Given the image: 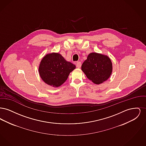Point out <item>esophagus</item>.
Masks as SVG:
<instances>
[{"instance_id": "esophagus-1", "label": "esophagus", "mask_w": 146, "mask_h": 146, "mask_svg": "<svg viewBox=\"0 0 146 146\" xmlns=\"http://www.w3.org/2000/svg\"><path fill=\"white\" fill-rule=\"evenodd\" d=\"M81 66H82V63H81V62H76V66L77 68H80Z\"/></svg>"}]
</instances>
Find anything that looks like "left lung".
I'll return each instance as SVG.
<instances>
[{"instance_id": "1", "label": "left lung", "mask_w": 146, "mask_h": 146, "mask_svg": "<svg viewBox=\"0 0 146 146\" xmlns=\"http://www.w3.org/2000/svg\"><path fill=\"white\" fill-rule=\"evenodd\" d=\"M82 70L94 83L100 84L111 76L113 70L111 60L108 56L91 52L82 64Z\"/></svg>"}]
</instances>
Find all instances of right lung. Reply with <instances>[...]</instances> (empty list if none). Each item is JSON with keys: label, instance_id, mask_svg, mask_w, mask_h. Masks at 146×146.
Returning a JSON list of instances; mask_svg holds the SVG:
<instances>
[{"label": "right lung", "instance_id": "right-lung-1", "mask_svg": "<svg viewBox=\"0 0 146 146\" xmlns=\"http://www.w3.org/2000/svg\"><path fill=\"white\" fill-rule=\"evenodd\" d=\"M76 66L67 61L59 53L52 52L44 56L40 62L38 71L44 83L54 88L62 85Z\"/></svg>", "mask_w": 146, "mask_h": 146}]
</instances>
